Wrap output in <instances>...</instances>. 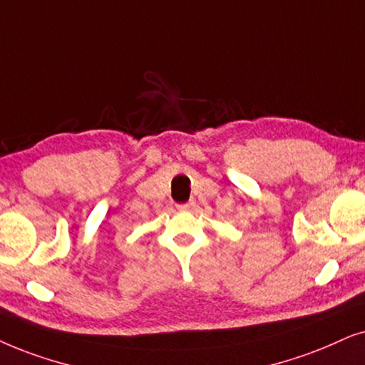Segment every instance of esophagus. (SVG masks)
Here are the masks:
<instances>
[{"mask_svg":"<svg viewBox=\"0 0 365 365\" xmlns=\"http://www.w3.org/2000/svg\"><path fill=\"white\" fill-rule=\"evenodd\" d=\"M177 208L180 212H190L193 208V202H187V203H178Z\"/></svg>","mask_w":365,"mask_h":365,"instance_id":"34e87169","label":"esophagus"}]
</instances>
